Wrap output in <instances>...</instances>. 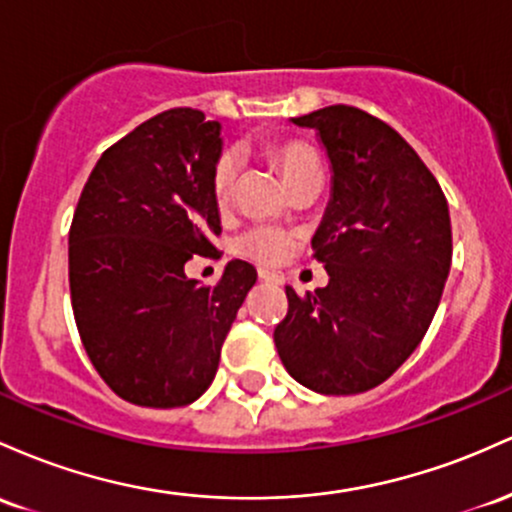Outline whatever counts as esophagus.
Segmentation results:
<instances>
[{"label": "esophagus", "mask_w": 512, "mask_h": 512, "mask_svg": "<svg viewBox=\"0 0 512 512\" xmlns=\"http://www.w3.org/2000/svg\"><path fill=\"white\" fill-rule=\"evenodd\" d=\"M258 278H261L263 283H273V285H280V283H283V278H280L278 273L268 271V268H261V271H258Z\"/></svg>", "instance_id": "obj_1"}]
</instances>
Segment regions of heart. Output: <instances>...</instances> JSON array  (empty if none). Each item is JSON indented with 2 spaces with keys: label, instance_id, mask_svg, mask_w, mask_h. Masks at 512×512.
<instances>
[{
  "label": "heart",
  "instance_id": "b5f03b06",
  "mask_svg": "<svg viewBox=\"0 0 512 512\" xmlns=\"http://www.w3.org/2000/svg\"><path fill=\"white\" fill-rule=\"evenodd\" d=\"M271 159L280 169L287 186L309 171H319V159L314 149L304 145L300 140L275 142L271 145ZM239 174V157L234 152H225L217 159L215 169H212V195H215L217 205H227L232 200L234 183ZM237 251L241 256L251 258L258 263H278L292 246V234L285 229L273 225H256L237 237Z\"/></svg>",
  "mask_w": 512,
  "mask_h": 512
}]
</instances>
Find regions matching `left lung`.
I'll return each mask as SVG.
<instances>
[{"instance_id":"8db88e82","label":"left lung","mask_w":512,"mask_h":512,"mask_svg":"<svg viewBox=\"0 0 512 512\" xmlns=\"http://www.w3.org/2000/svg\"><path fill=\"white\" fill-rule=\"evenodd\" d=\"M292 123L317 130L331 162V200L312 237L329 285L285 287L275 348L312 392L360 394L426 336L452 263L450 210L428 166L380 118L338 103Z\"/></svg>"}]
</instances>
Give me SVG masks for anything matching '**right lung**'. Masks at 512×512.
Returning a JSON list of instances; mask_svg holds the SVG:
<instances>
[{"label": "right lung", "mask_w": 512, "mask_h": 512, "mask_svg": "<svg viewBox=\"0 0 512 512\" xmlns=\"http://www.w3.org/2000/svg\"><path fill=\"white\" fill-rule=\"evenodd\" d=\"M222 125L171 108L96 162L70 227L74 321L91 365L120 399L174 409L215 380L256 268L229 261L217 285L183 271L222 232L212 169Z\"/></svg>", "instance_id": "obj_1"}]
</instances>
